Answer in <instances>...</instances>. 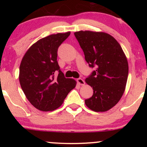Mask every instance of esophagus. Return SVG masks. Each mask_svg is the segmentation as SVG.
<instances>
[{
  "mask_svg": "<svg viewBox=\"0 0 147 147\" xmlns=\"http://www.w3.org/2000/svg\"><path fill=\"white\" fill-rule=\"evenodd\" d=\"M77 83H78L79 85H82V86H83V85H84V84H85V82H84V80L83 79H82V78H78L77 79Z\"/></svg>",
  "mask_w": 147,
  "mask_h": 147,
  "instance_id": "esophagus-1",
  "label": "esophagus"
}]
</instances>
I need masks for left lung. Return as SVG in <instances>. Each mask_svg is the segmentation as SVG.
I'll return each instance as SVG.
<instances>
[{
	"label": "left lung",
	"instance_id": "8db88e82",
	"mask_svg": "<svg viewBox=\"0 0 147 147\" xmlns=\"http://www.w3.org/2000/svg\"><path fill=\"white\" fill-rule=\"evenodd\" d=\"M74 34L89 67L95 69L86 79L93 89L86 105L95 112L109 111L121 99L127 82L129 65L122 47L104 32L79 31Z\"/></svg>",
	"mask_w": 147,
	"mask_h": 147
}]
</instances>
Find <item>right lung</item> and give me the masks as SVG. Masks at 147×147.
<instances>
[{
	"instance_id": "obj_1",
	"label": "right lung",
	"mask_w": 147,
	"mask_h": 147,
	"mask_svg": "<svg viewBox=\"0 0 147 147\" xmlns=\"http://www.w3.org/2000/svg\"><path fill=\"white\" fill-rule=\"evenodd\" d=\"M70 32L51 34L38 40L25 54L19 68L22 90L35 108L42 111L58 109L76 86L65 78L57 62L59 47ZM58 71V75L55 72Z\"/></svg>"
}]
</instances>
